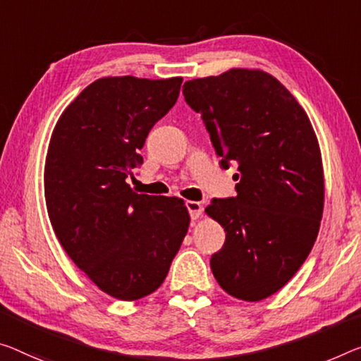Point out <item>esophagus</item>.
<instances>
[{
  "label": "esophagus",
  "instance_id": "34e87169",
  "mask_svg": "<svg viewBox=\"0 0 361 361\" xmlns=\"http://www.w3.org/2000/svg\"><path fill=\"white\" fill-rule=\"evenodd\" d=\"M185 207L188 209V214H190L192 219H198L202 216L203 207L198 202H185Z\"/></svg>",
  "mask_w": 361,
  "mask_h": 361
}]
</instances>
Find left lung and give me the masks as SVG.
<instances>
[{"instance_id":"8db88e82","label":"left lung","mask_w":361,"mask_h":361,"mask_svg":"<svg viewBox=\"0 0 361 361\" xmlns=\"http://www.w3.org/2000/svg\"><path fill=\"white\" fill-rule=\"evenodd\" d=\"M182 93L202 114L221 166H238L237 195L207 208L226 231L212 271L229 295L263 300L290 281L318 235L324 179L314 130L292 93L263 71L188 80Z\"/></svg>"}]
</instances>
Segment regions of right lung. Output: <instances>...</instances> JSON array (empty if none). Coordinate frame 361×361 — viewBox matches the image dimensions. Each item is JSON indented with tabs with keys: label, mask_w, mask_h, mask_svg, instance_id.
Wrapping results in <instances>:
<instances>
[{
	"label": "right lung",
	"mask_w": 361,
	"mask_h": 361,
	"mask_svg": "<svg viewBox=\"0 0 361 361\" xmlns=\"http://www.w3.org/2000/svg\"><path fill=\"white\" fill-rule=\"evenodd\" d=\"M182 77H104L54 127L45 164L48 216L58 240L108 295L154 292L187 234L184 200L135 193L127 184L152 127L174 106Z\"/></svg>",
	"instance_id": "right-lung-1"
}]
</instances>
